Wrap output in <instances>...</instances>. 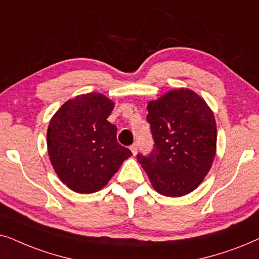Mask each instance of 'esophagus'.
<instances>
[{"mask_svg": "<svg viewBox=\"0 0 259 259\" xmlns=\"http://www.w3.org/2000/svg\"><path fill=\"white\" fill-rule=\"evenodd\" d=\"M137 149H139V147H137V143H134L133 146L130 147V150H132V153H133L134 155H136Z\"/></svg>", "mask_w": 259, "mask_h": 259, "instance_id": "esophagus-1", "label": "esophagus"}]
</instances>
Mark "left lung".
I'll return each mask as SVG.
<instances>
[{"label": "left lung", "instance_id": "left-lung-1", "mask_svg": "<svg viewBox=\"0 0 259 259\" xmlns=\"http://www.w3.org/2000/svg\"><path fill=\"white\" fill-rule=\"evenodd\" d=\"M154 149L137 160L155 191L184 196L211 169L217 151V124L211 108L189 89L165 92L147 105Z\"/></svg>", "mask_w": 259, "mask_h": 259}]
</instances>
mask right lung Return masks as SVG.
<instances>
[{"label":"right lung","instance_id":"1","mask_svg":"<svg viewBox=\"0 0 259 259\" xmlns=\"http://www.w3.org/2000/svg\"><path fill=\"white\" fill-rule=\"evenodd\" d=\"M115 103L91 92L68 99L47 129L53 169L73 192L90 194L106 186L132 151L117 142V127L108 120Z\"/></svg>","mask_w":259,"mask_h":259}]
</instances>
